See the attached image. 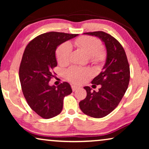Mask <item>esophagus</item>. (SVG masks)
<instances>
[{
  "mask_svg": "<svg viewBox=\"0 0 149 149\" xmlns=\"http://www.w3.org/2000/svg\"><path fill=\"white\" fill-rule=\"evenodd\" d=\"M71 87H72V91H76L77 89H78L79 88V87L76 86V85H72V86H71Z\"/></svg>",
  "mask_w": 149,
  "mask_h": 149,
  "instance_id": "1",
  "label": "esophagus"
}]
</instances>
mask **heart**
Segmentation results:
<instances>
[{
	"label": "heart",
	"instance_id": "obj_1",
	"mask_svg": "<svg viewBox=\"0 0 149 149\" xmlns=\"http://www.w3.org/2000/svg\"><path fill=\"white\" fill-rule=\"evenodd\" d=\"M74 44L79 48L83 49L89 56V60L94 64H99L105 60L107 52L101 47L97 38L89 36H82L74 40ZM72 46L70 42H65L61 44L57 49L56 56L58 64H67L70 61ZM91 72L87 69L77 67H71L66 70V77L68 81L74 83L80 84L87 80L91 76Z\"/></svg>",
	"mask_w": 149,
	"mask_h": 149
}]
</instances>
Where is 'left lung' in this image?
Wrapping results in <instances>:
<instances>
[{
    "instance_id": "left-lung-1",
    "label": "left lung",
    "mask_w": 149,
    "mask_h": 149,
    "mask_svg": "<svg viewBox=\"0 0 149 149\" xmlns=\"http://www.w3.org/2000/svg\"><path fill=\"white\" fill-rule=\"evenodd\" d=\"M100 38L107 49V60L102 71L91 83L101 85L99 91L84 87L87 96L79 102L83 113L93 118H102L119 105L127 90L130 78V65L121 43L111 34L102 31L84 33Z\"/></svg>"
}]
</instances>
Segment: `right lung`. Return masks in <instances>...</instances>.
<instances>
[{
	"mask_svg": "<svg viewBox=\"0 0 149 149\" xmlns=\"http://www.w3.org/2000/svg\"><path fill=\"white\" fill-rule=\"evenodd\" d=\"M78 34L49 32L32 39L24 50L19 69L22 92L32 111L43 119H50L62 111L65 96L72 93L70 84L56 87L49 82L57 66L56 50L60 44Z\"/></svg>",
	"mask_w": 149,
	"mask_h": 149,
	"instance_id": "add662e5",
	"label": "right lung"
}]
</instances>
